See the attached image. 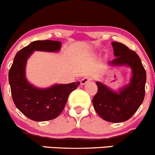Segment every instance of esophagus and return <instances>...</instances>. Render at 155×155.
<instances>
[{"label": "esophagus", "mask_w": 155, "mask_h": 155, "mask_svg": "<svg viewBox=\"0 0 155 155\" xmlns=\"http://www.w3.org/2000/svg\"><path fill=\"white\" fill-rule=\"evenodd\" d=\"M90 78L89 77H85L83 78V79H81V85H82V86H84V85H86V84H88V83L90 81Z\"/></svg>", "instance_id": "esophagus-1"}]
</instances>
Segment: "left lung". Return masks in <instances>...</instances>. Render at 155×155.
<instances>
[{"instance_id":"1","label":"left lung","mask_w":155,"mask_h":155,"mask_svg":"<svg viewBox=\"0 0 155 155\" xmlns=\"http://www.w3.org/2000/svg\"><path fill=\"white\" fill-rule=\"evenodd\" d=\"M111 45L115 58L107 62V66L130 68L129 83L114 91L101 81H96L97 92L92 103L96 112L104 120L120 123L129 120L143 101L146 73L134 51L120 43L111 42Z\"/></svg>"}]
</instances>
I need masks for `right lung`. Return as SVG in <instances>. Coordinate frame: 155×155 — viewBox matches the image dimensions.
Listing matches in <instances>:
<instances>
[{"instance_id":"obj_1","label":"right lung","mask_w":155,"mask_h":155,"mask_svg":"<svg viewBox=\"0 0 155 155\" xmlns=\"http://www.w3.org/2000/svg\"><path fill=\"white\" fill-rule=\"evenodd\" d=\"M61 44L49 40L34 41L16 54L9 69V83L14 104L25 116L34 121L50 120L59 116L70 93L80 84L78 81L40 88L31 84L26 78V64L33 52H59Z\"/></svg>"}]
</instances>
